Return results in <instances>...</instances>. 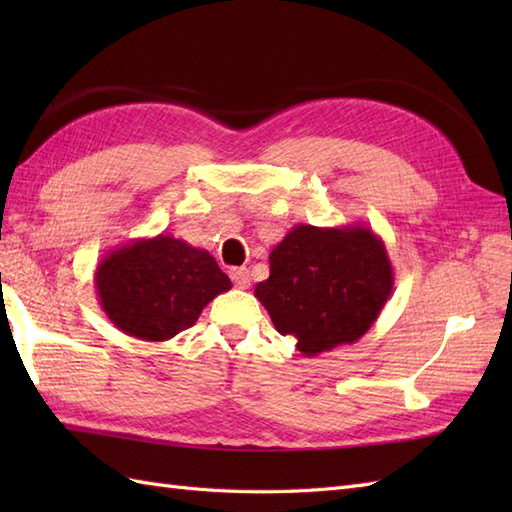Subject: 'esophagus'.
I'll list each match as a JSON object with an SVG mask.
<instances>
[{"mask_svg": "<svg viewBox=\"0 0 512 512\" xmlns=\"http://www.w3.org/2000/svg\"><path fill=\"white\" fill-rule=\"evenodd\" d=\"M231 279H233V284L237 288H242V290H246L250 286V275H248L246 268H233L231 270Z\"/></svg>", "mask_w": 512, "mask_h": 512, "instance_id": "1", "label": "esophagus"}]
</instances>
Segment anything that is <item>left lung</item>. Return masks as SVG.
Here are the masks:
<instances>
[{"mask_svg": "<svg viewBox=\"0 0 512 512\" xmlns=\"http://www.w3.org/2000/svg\"><path fill=\"white\" fill-rule=\"evenodd\" d=\"M268 262L270 277L255 286V297L306 356L356 343L394 290L385 242L365 224H297Z\"/></svg>", "mask_w": 512, "mask_h": 512, "instance_id": "obj_1", "label": "left lung"}]
</instances>
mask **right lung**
Returning <instances> with one entry per match:
<instances>
[{"mask_svg":"<svg viewBox=\"0 0 512 512\" xmlns=\"http://www.w3.org/2000/svg\"><path fill=\"white\" fill-rule=\"evenodd\" d=\"M94 286L107 319L149 343L191 328L217 295L233 288L209 250L165 233L110 250L94 270Z\"/></svg>","mask_w":512,"mask_h":512,"instance_id":"right-lung-1","label":"right lung"}]
</instances>
